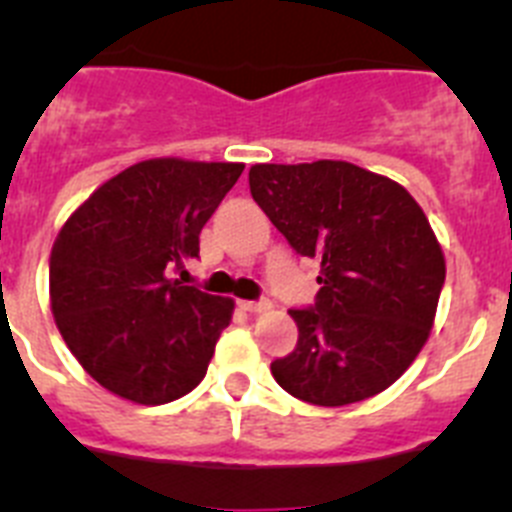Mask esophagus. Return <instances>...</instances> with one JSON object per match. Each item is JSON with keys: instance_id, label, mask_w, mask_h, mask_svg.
Wrapping results in <instances>:
<instances>
[{"instance_id": "esophagus-1", "label": "esophagus", "mask_w": 512, "mask_h": 512, "mask_svg": "<svg viewBox=\"0 0 512 512\" xmlns=\"http://www.w3.org/2000/svg\"><path fill=\"white\" fill-rule=\"evenodd\" d=\"M241 305H243V310L253 312V315H256V312H266V310H271V302H269V300H259V302L248 300V302H241Z\"/></svg>"}]
</instances>
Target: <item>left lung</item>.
<instances>
[{"label":"left lung","mask_w":512,"mask_h":512,"mask_svg":"<svg viewBox=\"0 0 512 512\" xmlns=\"http://www.w3.org/2000/svg\"><path fill=\"white\" fill-rule=\"evenodd\" d=\"M251 197L302 256L320 259L310 310H289L297 346L271 364L297 400L341 408L379 395L431 336L446 279L441 243L390 176L348 161L256 164Z\"/></svg>","instance_id":"left-lung-1"}]
</instances>
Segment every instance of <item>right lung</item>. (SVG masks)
<instances>
[{
	"instance_id": "right-lung-1",
	"label": "right lung",
	"mask_w": 512,
	"mask_h": 512,
	"mask_svg": "<svg viewBox=\"0 0 512 512\" xmlns=\"http://www.w3.org/2000/svg\"><path fill=\"white\" fill-rule=\"evenodd\" d=\"M243 164L148 158L107 179L58 230L51 312L84 372L135 405L205 379L235 302L171 279L197 259L205 223Z\"/></svg>"
}]
</instances>
